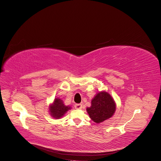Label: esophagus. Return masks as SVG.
<instances>
[{"instance_id": "obj_1", "label": "esophagus", "mask_w": 161, "mask_h": 161, "mask_svg": "<svg viewBox=\"0 0 161 161\" xmlns=\"http://www.w3.org/2000/svg\"><path fill=\"white\" fill-rule=\"evenodd\" d=\"M74 107L76 109H81L82 108V104H75L74 105Z\"/></svg>"}]
</instances>
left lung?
Here are the masks:
<instances>
[{"label": "left lung", "instance_id": "8db88e82", "mask_svg": "<svg viewBox=\"0 0 161 161\" xmlns=\"http://www.w3.org/2000/svg\"><path fill=\"white\" fill-rule=\"evenodd\" d=\"M91 119L97 123L110 118L115 111V104L106 92H100L91 101V106L87 108Z\"/></svg>", "mask_w": 161, "mask_h": 161}]
</instances>
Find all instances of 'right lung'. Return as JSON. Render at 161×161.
Instances as JSON below:
<instances>
[{"mask_svg": "<svg viewBox=\"0 0 161 161\" xmlns=\"http://www.w3.org/2000/svg\"><path fill=\"white\" fill-rule=\"evenodd\" d=\"M69 109H70V107L66 106L63 104V100L58 98H56L54 100L53 104L49 107V112L53 117L55 119H58V118L63 117Z\"/></svg>", "mask_w": 161, "mask_h": 161, "instance_id": "right-lung-1", "label": "right lung"}]
</instances>
